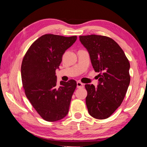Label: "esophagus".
<instances>
[{
    "label": "esophagus",
    "mask_w": 147,
    "mask_h": 147,
    "mask_svg": "<svg viewBox=\"0 0 147 147\" xmlns=\"http://www.w3.org/2000/svg\"><path fill=\"white\" fill-rule=\"evenodd\" d=\"M76 85H77V88H84V84H82V83L80 82H79V81L77 82Z\"/></svg>",
    "instance_id": "obj_1"
}]
</instances>
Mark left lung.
<instances>
[{
    "instance_id": "8db88e82",
    "label": "left lung",
    "mask_w": 147,
    "mask_h": 147,
    "mask_svg": "<svg viewBox=\"0 0 147 147\" xmlns=\"http://www.w3.org/2000/svg\"><path fill=\"white\" fill-rule=\"evenodd\" d=\"M88 50L98 85L86 84V103L89 115L97 119L108 118L123 102L130 84V63L120 46L109 37L79 36Z\"/></svg>"
}]
</instances>
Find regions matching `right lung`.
<instances>
[{
	"label": "right lung",
	"mask_w": 147,
	"mask_h": 147,
	"mask_svg": "<svg viewBox=\"0 0 147 147\" xmlns=\"http://www.w3.org/2000/svg\"><path fill=\"white\" fill-rule=\"evenodd\" d=\"M76 39V36L45 34L32 44L22 61L24 93L34 108L47 121L61 120L68 113L76 82L74 80L61 81L60 86H57L56 70L59 69L63 54Z\"/></svg>",
	"instance_id": "add662e5"
}]
</instances>
